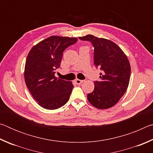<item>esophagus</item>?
<instances>
[{"label":"esophagus","mask_w":153,"mask_h":153,"mask_svg":"<svg viewBox=\"0 0 153 153\" xmlns=\"http://www.w3.org/2000/svg\"><path fill=\"white\" fill-rule=\"evenodd\" d=\"M75 82H76V84H77V85H79V84H81L82 83L84 82V80H81V79H76V80H75Z\"/></svg>","instance_id":"esophagus-1"}]
</instances>
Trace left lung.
<instances>
[{
    "label": "left lung",
    "mask_w": 153,
    "mask_h": 153,
    "mask_svg": "<svg viewBox=\"0 0 153 153\" xmlns=\"http://www.w3.org/2000/svg\"><path fill=\"white\" fill-rule=\"evenodd\" d=\"M79 38L91 42L94 47V64L102 71L99 81L94 82V90L88 94V100L99 109L112 107L123 97L128 87L131 67L128 57L111 40L91 34Z\"/></svg>",
    "instance_id": "1"
}]
</instances>
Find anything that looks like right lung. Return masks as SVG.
<instances>
[{"label": "right lung", "instance_id": "right-lung-1", "mask_svg": "<svg viewBox=\"0 0 153 153\" xmlns=\"http://www.w3.org/2000/svg\"><path fill=\"white\" fill-rule=\"evenodd\" d=\"M77 38L51 36L31 49L25 61L24 77L27 88L38 105L56 109L65 105L74 85L55 76L61 65L63 52L74 45Z\"/></svg>", "mask_w": 153, "mask_h": 153}]
</instances>
